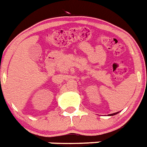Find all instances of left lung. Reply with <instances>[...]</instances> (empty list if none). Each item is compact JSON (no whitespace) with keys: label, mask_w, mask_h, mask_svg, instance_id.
<instances>
[{"label":"left lung","mask_w":147,"mask_h":147,"mask_svg":"<svg viewBox=\"0 0 147 147\" xmlns=\"http://www.w3.org/2000/svg\"><path fill=\"white\" fill-rule=\"evenodd\" d=\"M119 112H117V113H111V114H109V116H113V115H116L117 113H118Z\"/></svg>","instance_id":"obj_1"}]
</instances>
